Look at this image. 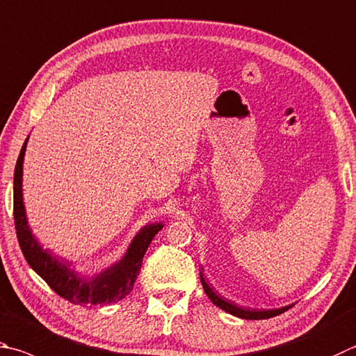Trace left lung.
<instances>
[{
    "mask_svg": "<svg viewBox=\"0 0 356 356\" xmlns=\"http://www.w3.org/2000/svg\"><path fill=\"white\" fill-rule=\"evenodd\" d=\"M200 282H202V286L205 294L209 296V299L215 303L216 307H219L221 309H224L225 313L229 314H234L236 318H241V319H249V321H258V319H268V318H274L277 314H282L283 312H286L293 305H286V307H282V308H274V309H258V308H248V307H238L235 302L224 299V297L218 296L215 291H213L209 283L204 280V275H202V270H200Z\"/></svg>",
    "mask_w": 356,
    "mask_h": 356,
    "instance_id": "1",
    "label": "left lung"
}]
</instances>
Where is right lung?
<instances>
[{
	"label": "right lung",
	"mask_w": 356,
	"mask_h": 356,
	"mask_svg": "<svg viewBox=\"0 0 356 356\" xmlns=\"http://www.w3.org/2000/svg\"><path fill=\"white\" fill-rule=\"evenodd\" d=\"M28 140L29 137L22 147L14 172L15 230L26 261L51 289L74 305H106L124 299L132 291L146 250L152 238L163 229V222H151L141 227L129 244L126 254L111 268L93 277L77 274L65 258H57L53 252L42 248L28 224L23 202V161Z\"/></svg>",
	"instance_id": "add662e5"
}]
</instances>
